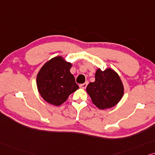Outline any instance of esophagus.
I'll list each match as a JSON object with an SVG mask.
<instances>
[{"label": "esophagus", "mask_w": 155, "mask_h": 155, "mask_svg": "<svg viewBox=\"0 0 155 155\" xmlns=\"http://www.w3.org/2000/svg\"><path fill=\"white\" fill-rule=\"evenodd\" d=\"M87 84H88V83L87 82H86V83H84V84H80V87H81V88H86V86H87Z\"/></svg>", "instance_id": "34e87169"}]
</instances>
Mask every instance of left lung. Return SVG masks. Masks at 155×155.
Masks as SVG:
<instances>
[{"label":"left lung","instance_id":"obj_1","mask_svg":"<svg viewBox=\"0 0 155 155\" xmlns=\"http://www.w3.org/2000/svg\"><path fill=\"white\" fill-rule=\"evenodd\" d=\"M86 91L93 104L104 110L112 108L120 101L124 88L116 72L111 69L104 71L98 69L95 74V81L88 84Z\"/></svg>","mask_w":155,"mask_h":155}]
</instances>
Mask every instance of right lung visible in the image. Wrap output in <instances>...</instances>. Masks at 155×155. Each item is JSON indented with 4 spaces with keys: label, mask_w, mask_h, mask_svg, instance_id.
<instances>
[{
    "label": "right lung",
    "mask_w": 155,
    "mask_h": 155,
    "mask_svg": "<svg viewBox=\"0 0 155 155\" xmlns=\"http://www.w3.org/2000/svg\"><path fill=\"white\" fill-rule=\"evenodd\" d=\"M71 67V63L61 57H56L41 68L37 76V86L41 96L47 103L60 106L79 88L70 72Z\"/></svg>",
    "instance_id": "add662e5"
}]
</instances>
